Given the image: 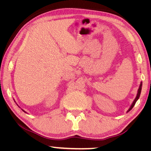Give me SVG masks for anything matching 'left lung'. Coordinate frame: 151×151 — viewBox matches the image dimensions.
Listing matches in <instances>:
<instances>
[{
  "instance_id": "1",
  "label": "left lung",
  "mask_w": 151,
  "mask_h": 151,
  "mask_svg": "<svg viewBox=\"0 0 151 151\" xmlns=\"http://www.w3.org/2000/svg\"><path fill=\"white\" fill-rule=\"evenodd\" d=\"M142 83L141 82L140 83V87H139V88H138V93H137V97H136V98H135V100H134V102H133V103H132V104L131 105V106H130V108H129V110H128V111H130V110L132 109V108L134 107V106L135 105V104H136V102H137V101L138 100V99L139 98V97H140V92H141V89H142Z\"/></svg>"
}]
</instances>
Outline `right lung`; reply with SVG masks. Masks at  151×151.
<instances>
[{"label":"right lung","instance_id":"right-lung-1","mask_svg":"<svg viewBox=\"0 0 151 151\" xmlns=\"http://www.w3.org/2000/svg\"><path fill=\"white\" fill-rule=\"evenodd\" d=\"M23 111H24V110H23Z\"/></svg>","mask_w":151,"mask_h":151}]
</instances>
